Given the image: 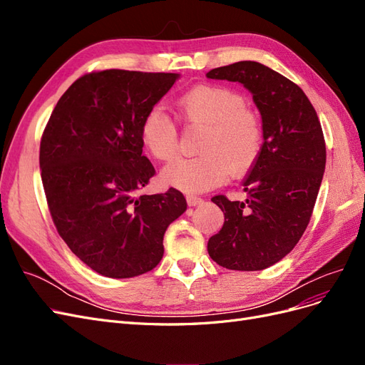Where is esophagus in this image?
Returning <instances> with one entry per match:
<instances>
[{
	"mask_svg": "<svg viewBox=\"0 0 365 365\" xmlns=\"http://www.w3.org/2000/svg\"><path fill=\"white\" fill-rule=\"evenodd\" d=\"M187 204H189L190 207H196V205H201L202 202H204V200L202 197H200V196H196V195H187Z\"/></svg>",
	"mask_w": 365,
	"mask_h": 365,
	"instance_id": "34e87169",
	"label": "esophagus"
}]
</instances>
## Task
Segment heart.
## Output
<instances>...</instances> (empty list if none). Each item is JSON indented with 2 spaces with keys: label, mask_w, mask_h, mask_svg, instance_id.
<instances>
[{
  "label": "heart",
  "mask_w": 365,
  "mask_h": 365,
  "mask_svg": "<svg viewBox=\"0 0 365 365\" xmlns=\"http://www.w3.org/2000/svg\"><path fill=\"white\" fill-rule=\"evenodd\" d=\"M176 113L190 126H202L197 145L201 155L165 165L161 180L184 193H202L222 185L228 172L242 175L260 157L263 126L259 115L245 106V98L222 85H196L175 103ZM140 140L158 161H170L178 152V134L160 108L143 117Z\"/></svg>",
  "instance_id": "obj_1"
}]
</instances>
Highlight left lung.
Instances as JSON below:
<instances>
[{"mask_svg": "<svg viewBox=\"0 0 365 365\" xmlns=\"http://www.w3.org/2000/svg\"><path fill=\"white\" fill-rule=\"evenodd\" d=\"M207 77L244 85L263 126L260 157L244 181L247 200L212 197L225 222L207 250L227 269L260 271L289 254L311 220L326 168L323 129L302 88L259 62L225 65Z\"/></svg>", "mask_w": 365, "mask_h": 365, "instance_id": "8db88e82", "label": "left lung"}]
</instances>
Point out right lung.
<instances>
[{"label": "right lung", "instance_id": "obj_1", "mask_svg": "<svg viewBox=\"0 0 365 365\" xmlns=\"http://www.w3.org/2000/svg\"><path fill=\"white\" fill-rule=\"evenodd\" d=\"M178 74L128 70L79 77L43 129L39 165L59 236L96 272L129 279L163 259L165 230L185 210L184 195H140L155 175L143 155L140 125Z\"/></svg>", "mask_w": 365, "mask_h": 365}]
</instances>
